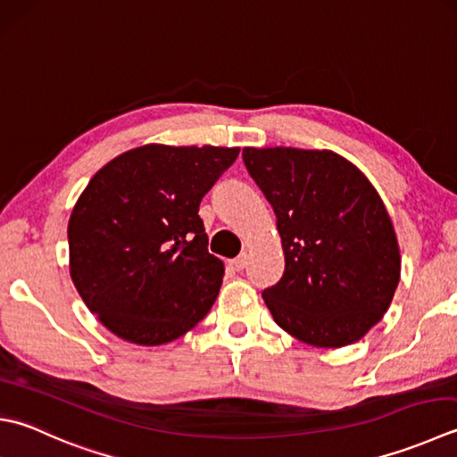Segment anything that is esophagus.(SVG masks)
Here are the masks:
<instances>
[{"instance_id": "1", "label": "esophagus", "mask_w": 457, "mask_h": 457, "mask_svg": "<svg viewBox=\"0 0 457 457\" xmlns=\"http://www.w3.org/2000/svg\"><path fill=\"white\" fill-rule=\"evenodd\" d=\"M231 267H234L236 271H241V270H245V265H247V253H241V255H237L236 259H231Z\"/></svg>"}]
</instances>
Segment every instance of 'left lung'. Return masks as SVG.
Wrapping results in <instances>:
<instances>
[{
    "mask_svg": "<svg viewBox=\"0 0 457 457\" xmlns=\"http://www.w3.org/2000/svg\"><path fill=\"white\" fill-rule=\"evenodd\" d=\"M273 205L285 271L263 291L275 323L299 341L353 345L388 311L400 281L395 228L359 168L330 150L244 148Z\"/></svg>",
    "mask_w": 457,
    "mask_h": 457,
    "instance_id": "obj_1",
    "label": "left lung"
}]
</instances>
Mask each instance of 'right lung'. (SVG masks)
<instances>
[{"label": "right lung", "instance_id": "obj_1", "mask_svg": "<svg viewBox=\"0 0 457 457\" xmlns=\"http://www.w3.org/2000/svg\"><path fill=\"white\" fill-rule=\"evenodd\" d=\"M237 154L146 145L91 178L69 220L71 279L111 333L156 346L208 315L223 263L208 252L198 210Z\"/></svg>", "mask_w": 457, "mask_h": 457}]
</instances>
